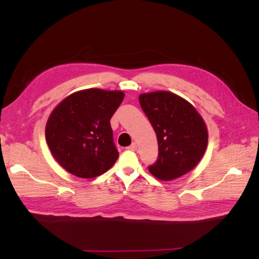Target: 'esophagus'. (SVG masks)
I'll return each instance as SVG.
<instances>
[{"mask_svg":"<svg viewBox=\"0 0 259 259\" xmlns=\"http://www.w3.org/2000/svg\"><path fill=\"white\" fill-rule=\"evenodd\" d=\"M128 150H133V151H136L137 150V144L136 142H134V144H131L128 148H126Z\"/></svg>","mask_w":259,"mask_h":259,"instance_id":"34e87169","label":"esophagus"}]
</instances>
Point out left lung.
I'll list each match as a JSON object with an SVG mask.
<instances>
[{"label":"left lung","mask_w":259,"mask_h":259,"mask_svg":"<svg viewBox=\"0 0 259 259\" xmlns=\"http://www.w3.org/2000/svg\"><path fill=\"white\" fill-rule=\"evenodd\" d=\"M139 102L158 140V159L148 167L150 174L160 180H172L194 169L208 142L200 114L189 102L167 91L140 95Z\"/></svg>","instance_id":"8db88e82"}]
</instances>
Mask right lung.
<instances>
[{
  "mask_svg": "<svg viewBox=\"0 0 259 259\" xmlns=\"http://www.w3.org/2000/svg\"><path fill=\"white\" fill-rule=\"evenodd\" d=\"M124 98L121 91L88 89L65 98L53 110L46 138L53 157L80 178H95L117 161L110 119Z\"/></svg>",
  "mask_w": 259,
  "mask_h": 259,
  "instance_id": "add662e5",
  "label": "right lung"
}]
</instances>
